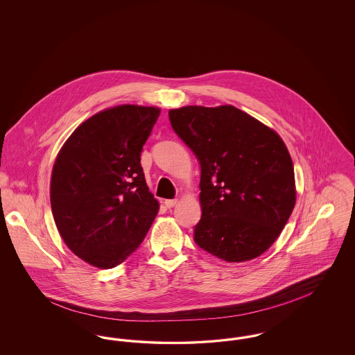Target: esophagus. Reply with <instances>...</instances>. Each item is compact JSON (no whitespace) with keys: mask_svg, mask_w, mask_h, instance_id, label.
<instances>
[{"mask_svg":"<svg viewBox=\"0 0 355 355\" xmlns=\"http://www.w3.org/2000/svg\"><path fill=\"white\" fill-rule=\"evenodd\" d=\"M177 203H178V200H166V201H165V206H166L168 209H171V207H174Z\"/></svg>","mask_w":355,"mask_h":355,"instance_id":"esophagus-1","label":"esophagus"}]
</instances>
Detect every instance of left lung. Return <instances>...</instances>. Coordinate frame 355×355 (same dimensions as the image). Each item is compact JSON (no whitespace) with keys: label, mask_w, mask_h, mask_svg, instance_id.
<instances>
[{"label":"left lung","mask_w":355,"mask_h":355,"mask_svg":"<svg viewBox=\"0 0 355 355\" xmlns=\"http://www.w3.org/2000/svg\"><path fill=\"white\" fill-rule=\"evenodd\" d=\"M173 130L201 165L196 243L227 262L265 253L295 205L291 157L272 129L232 105L169 110Z\"/></svg>","instance_id":"8db88e82"}]
</instances>
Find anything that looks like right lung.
I'll return each mask as SVG.
<instances>
[{
  "label": "right lung",
  "instance_id": "add662e5",
  "mask_svg": "<svg viewBox=\"0 0 355 355\" xmlns=\"http://www.w3.org/2000/svg\"><path fill=\"white\" fill-rule=\"evenodd\" d=\"M159 112L137 105L106 109L81 123L57 155L53 217L69 249L96 268L122 263L138 249L158 213L141 152Z\"/></svg>",
  "mask_w": 355,
  "mask_h": 355
}]
</instances>
